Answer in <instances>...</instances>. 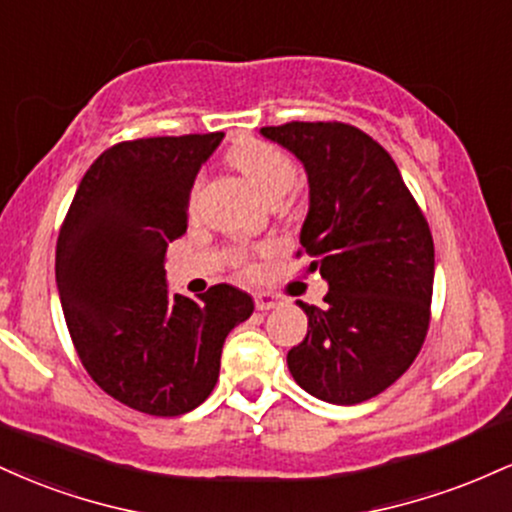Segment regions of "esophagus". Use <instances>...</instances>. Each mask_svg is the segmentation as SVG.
I'll use <instances>...</instances> for the list:
<instances>
[{
  "label": "esophagus",
  "mask_w": 512,
  "mask_h": 512,
  "mask_svg": "<svg viewBox=\"0 0 512 512\" xmlns=\"http://www.w3.org/2000/svg\"><path fill=\"white\" fill-rule=\"evenodd\" d=\"M279 305H284V298H281L279 293H269V291L255 293V308L257 310H274V308H279Z\"/></svg>",
  "instance_id": "esophagus-1"
}]
</instances>
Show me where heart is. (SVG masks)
Returning a JSON list of instances; mask_svg holds the SVG:
<instances>
[{
  "label": "heart",
  "mask_w": 512,
  "mask_h": 512,
  "mask_svg": "<svg viewBox=\"0 0 512 512\" xmlns=\"http://www.w3.org/2000/svg\"><path fill=\"white\" fill-rule=\"evenodd\" d=\"M231 161L233 166L243 170L245 178H248L264 197L272 199V202H279L281 197L289 195L298 180V168L296 163H293V158L289 154H284L279 146L260 142V139H248V142L238 144L236 149L231 151ZM197 192L199 180L195 182V187H192V204H195ZM233 262H236L238 267L248 269V252H233Z\"/></svg>",
  "instance_id": "b5f03b06"
}]
</instances>
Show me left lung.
<instances>
[{"label":"left lung","mask_w":512,"mask_h":512,"mask_svg":"<svg viewBox=\"0 0 512 512\" xmlns=\"http://www.w3.org/2000/svg\"><path fill=\"white\" fill-rule=\"evenodd\" d=\"M301 158L310 209L298 257L310 255L330 291L298 305L308 334L286 356L305 392L330 404L380 395L424 346L431 322L433 236L392 156L346 122L262 127Z\"/></svg>","instance_id":"1"}]
</instances>
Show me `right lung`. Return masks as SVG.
<instances>
[{"mask_svg": "<svg viewBox=\"0 0 512 512\" xmlns=\"http://www.w3.org/2000/svg\"><path fill=\"white\" fill-rule=\"evenodd\" d=\"M223 132L105 149L79 182L57 238L55 274L76 354L93 383L151 416H180L219 380L228 332L255 303L228 284L192 298L166 286V250L187 231L197 170Z\"/></svg>", "mask_w": 512, "mask_h": 512, "instance_id": "right-lung-1", "label": "right lung"}]
</instances>
